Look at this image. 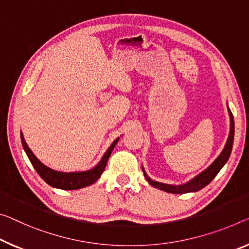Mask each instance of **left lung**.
I'll return each mask as SVG.
<instances>
[{
    "label": "left lung",
    "instance_id": "obj_1",
    "mask_svg": "<svg viewBox=\"0 0 249 249\" xmlns=\"http://www.w3.org/2000/svg\"><path fill=\"white\" fill-rule=\"evenodd\" d=\"M229 111V116H231V131H229V137L228 140L226 142V146H225L224 150L219 157L213 161L210 166L206 169L205 171H202L200 175H198L197 177H195L193 180L188 181L185 185H180V186H173V185H167V183H161L155 180H151L150 178L148 177L147 174L143 171L144 178L147 179L148 182L150 183L151 186H154L155 188H158L160 190L167 191V193L170 194H186V193H191V191H198L204 188L208 185V183L213 180V178L216 177L217 174L219 173V170L223 168L225 163L227 162V160L231 156V148H232V142H234V133H235V122H234V117H232V113L231 110L228 109Z\"/></svg>",
    "mask_w": 249,
    "mask_h": 249
}]
</instances>
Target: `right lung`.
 Instances as JSON below:
<instances>
[{"mask_svg": "<svg viewBox=\"0 0 249 249\" xmlns=\"http://www.w3.org/2000/svg\"><path fill=\"white\" fill-rule=\"evenodd\" d=\"M119 138L116 139L112 142L110 148L107 150L105 156L102 157L101 161L98 163V166H95L93 169H91L89 171H83V173H60V171H55L50 169L49 167L44 166L39 159L36 158V156L33 155V152L30 150V148L28 147V144L24 141V138H23L22 133H21V141H22V146L24 148V151L28 155L30 161H31L32 166L34 167V169L36 170V173L40 175V177L43 179V180L48 183V185L54 187V188H59V189H63V190H75V189H80L83 188V187L90 186L94 183L95 181L100 178V176L102 175L103 170H105L107 161H108L110 155L113 150L114 146H116Z\"/></svg>", "mask_w": 249, "mask_h": 249, "instance_id": "obj_1", "label": "right lung"}]
</instances>
